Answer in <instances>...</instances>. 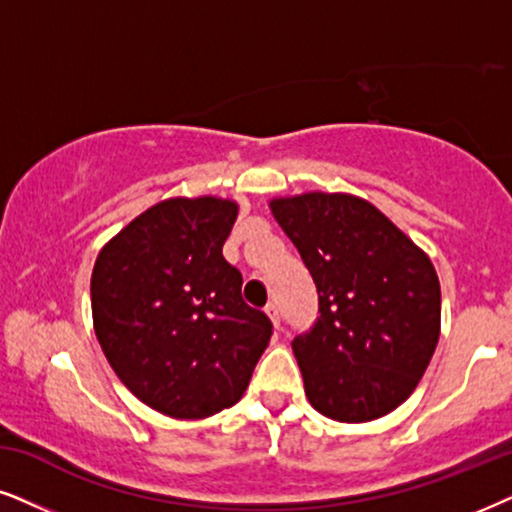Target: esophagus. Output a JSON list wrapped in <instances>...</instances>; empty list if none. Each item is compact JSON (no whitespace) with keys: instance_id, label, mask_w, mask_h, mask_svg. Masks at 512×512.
<instances>
[{"instance_id":"34e87169","label":"esophagus","mask_w":512,"mask_h":512,"mask_svg":"<svg viewBox=\"0 0 512 512\" xmlns=\"http://www.w3.org/2000/svg\"><path fill=\"white\" fill-rule=\"evenodd\" d=\"M264 312H267L271 323H274V328L278 331V328H281V314H278L276 304H267V309H264Z\"/></svg>"}]
</instances>
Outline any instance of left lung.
Masks as SVG:
<instances>
[{"label": "left lung", "instance_id": "left-lung-1", "mask_svg": "<svg viewBox=\"0 0 512 512\" xmlns=\"http://www.w3.org/2000/svg\"><path fill=\"white\" fill-rule=\"evenodd\" d=\"M319 293V321L293 352L309 404L340 423H368L416 390L439 340L435 264L399 226L352 193L271 198Z\"/></svg>", "mask_w": 512, "mask_h": 512}]
</instances>
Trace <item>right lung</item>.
I'll return each mask as SVG.
<instances>
[{"label": "right lung", "instance_id": "1", "mask_svg": "<svg viewBox=\"0 0 512 512\" xmlns=\"http://www.w3.org/2000/svg\"><path fill=\"white\" fill-rule=\"evenodd\" d=\"M229 198H167L99 250L92 271L96 340L134 397L163 416L200 420L234 406L269 345L271 321L241 297L222 245Z\"/></svg>", "mask_w": 512, "mask_h": 512}]
</instances>
